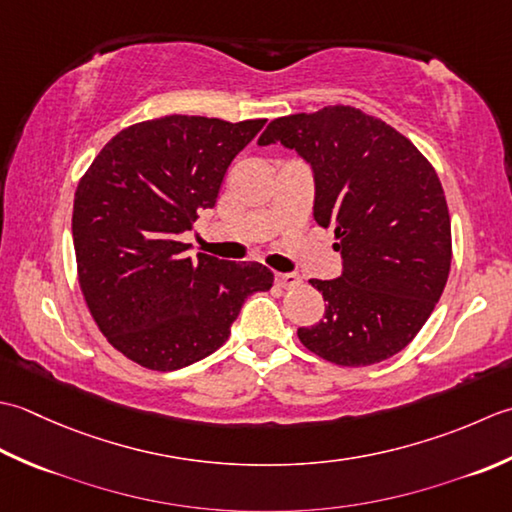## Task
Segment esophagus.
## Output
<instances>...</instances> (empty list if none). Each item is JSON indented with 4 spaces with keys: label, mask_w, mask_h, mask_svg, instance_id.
Returning <instances> with one entry per match:
<instances>
[{
    "label": "esophagus",
    "mask_w": 512,
    "mask_h": 512,
    "mask_svg": "<svg viewBox=\"0 0 512 512\" xmlns=\"http://www.w3.org/2000/svg\"><path fill=\"white\" fill-rule=\"evenodd\" d=\"M276 283L285 289H294L300 285V278L296 274H276Z\"/></svg>",
    "instance_id": "1"
}]
</instances>
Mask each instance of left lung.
I'll list each match as a JSON object with an SVG mask.
<instances>
[{
    "mask_svg": "<svg viewBox=\"0 0 512 512\" xmlns=\"http://www.w3.org/2000/svg\"><path fill=\"white\" fill-rule=\"evenodd\" d=\"M283 143L314 172V218L333 227L342 274L311 280L325 318L300 327L309 351L342 367L382 362L409 344L451 269L442 183L415 145L380 119L329 106L274 119L258 145Z\"/></svg>",
    "mask_w": 512,
    "mask_h": 512,
    "instance_id": "1",
    "label": "left lung"
}]
</instances>
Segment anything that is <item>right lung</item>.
Here are the masks:
<instances>
[{
	"mask_svg": "<svg viewBox=\"0 0 512 512\" xmlns=\"http://www.w3.org/2000/svg\"><path fill=\"white\" fill-rule=\"evenodd\" d=\"M267 119L170 117L112 137L75 192L72 243L79 287L103 336L152 371H176L214 353L247 296L274 274L185 256L179 236L216 205L229 163Z\"/></svg>",
	"mask_w": 512,
	"mask_h": 512,
	"instance_id": "obj_1",
	"label": "right lung"
}]
</instances>
